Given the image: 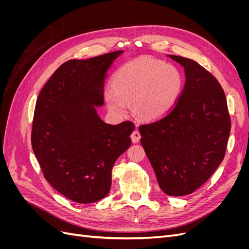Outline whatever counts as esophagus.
Instances as JSON below:
<instances>
[{
    "instance_id": "1",
    "label": "esophagus",
    "mask_w": 249,
    "mask_h": 249,
    "mask_svg": "<svg viewBox=\"0 0 249 249\" xmlns=\"http://www.w3.org/2000/svg\"><path fill=\"white\" fill-rule=\"evenodd\" d=\"M140 138H141L140 132H139L138 130H135V131H133V133L131 134V139H132V141L136 143V142H138V141L140 140Z\"/></svg>"
}]
</instances>
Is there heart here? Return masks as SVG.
<instances>
[{
	"label": "heart",
	"instance_id": "1",
	"mask_svg": "<svg viewBox=\"0 0 249 249\" xmlns=\"http://www.w3.org/2000/svg\"><path fill=\"white\" fill-rule=\"evenodd\" d=\"M183 78L175 65L150 58L124 64L112 78V89L105 90V101L112 113L132 111L141 119L156 120L166 115L182 91Z\"/></svg>",
	"mask_w": 249,
	"mask_h": 249
}]
</instances>
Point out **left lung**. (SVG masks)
<instances>
[{"mask_svg":"<svg viewBox=\"0 0 249 249\" xmlns=\"http://www.w3.org/2000/svg\"><path fill=\"white\" fill-rule=\"evenodd\" d=\"M186 82L167 115L139 126L141 144L164 193L184 196L205 184L222 162L231 132L219 82L192 59L168 55Z\"/></svg>","mask_w":249,"mask_h":249,"instance_id":"obj_1","label":"left lung"}]
</instances>
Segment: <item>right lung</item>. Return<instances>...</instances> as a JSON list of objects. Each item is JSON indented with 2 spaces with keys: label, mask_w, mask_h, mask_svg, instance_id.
Wrapping results in <instances>:
<instances>
[{
  "label": "right lung",
  "mask_w": 249,
  "mask_h": 249,
  "mask_svg": "<svg viewBox=\"0 0 249 249\" xmlns=\"http://www.w3.org/2000/svg\"><path fill=\"white\" fill-rule=\"evenodd\" d=\"M123 53L69 60L37 99L33 152L46 179L72 201L91 203L106 196L113 165L131 145L134 124H106L95 108L104 105L107 71Z\"/></svg>",
  "instance_id": "1"
}]
</instances>
